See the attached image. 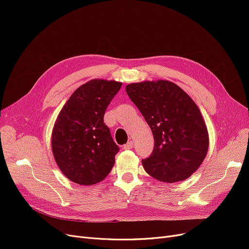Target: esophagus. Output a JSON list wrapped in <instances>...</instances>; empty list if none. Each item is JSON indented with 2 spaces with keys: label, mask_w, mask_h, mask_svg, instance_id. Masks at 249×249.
<instances>
[{
  "label": "esophagus",
  "mask_w": 249,
  "mask_h": 249,
  "mask_svg": "<svg viewBox=\"0 0 249 249\" xmlns=\"http://www.w3.org/2000/svg\"><path fill=\"white\" fill-rule=\"evenodd\" d=\"M132 147H133V141H129V142L126 143V144L123 145V149H125V150L131 149Z\"/></svg>",
  "instance_id": "1"
}]
</instances>
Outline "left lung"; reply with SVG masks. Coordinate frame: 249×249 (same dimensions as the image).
<instances>
[{
	"instance_id": "8db88e82",
	"label": "left lung",
	"mask_w": 249,
	"mask_h": 249,
	"mask_svg": "<svg viewBox=\"0 0 249 249\" xmlns=\"http://www.w3.org/2000/svg\"><path fill=\"white\" fill-rule=\"evenodd\" d=\"M129 98L151 129L154 148L142 160L145 172L163 182L190 178L204 161L209 134L199 107L178 85L164 80L126 86Z\"/></svg>"
}]
</instances>
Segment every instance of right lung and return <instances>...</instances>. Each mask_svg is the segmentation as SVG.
I'll return each instance as SVG.
<instances>
[{
    "instance_id": "add662e5",
    "label": "right lung",
    "mask_w": 249,
    "mask_h": 249,
    "mask_svg": "<svg viewBox=\"0 0 249 249\" xmlns=\"http://www.w3.org/2000/svg\"><path fill=\"white\" fill-rule=\"evenodd\" d=\"M122 83L94 78L78 87L60 110L52 129L51 148L61 173L77 185L106 178L119 147L104 115Z\"/></svg>"
}]
</instances>
